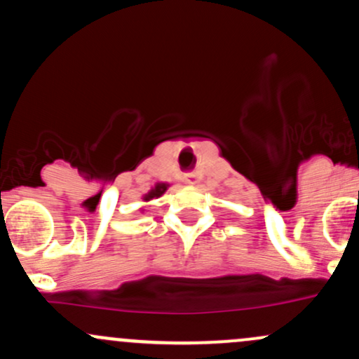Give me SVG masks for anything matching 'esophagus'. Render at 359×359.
Listing matches in <instances>:
<instances>
[{
  "label": "esophagus",
  "instance_id": "esophagus-1",
  "mask_svg": "<svg viewBox=\"0 0 359 359\" xmlns=\"http://www.w3.org/2000/svg\"><path fill=\"white\" fill-rule=\"evenodd\" d=\"M186 182L191 184V186H196L198 184V175L196 173H189V175H186Z\"/></svg>",
  "mask_w": 359,
  "mask_h": 359
}]
</instances>
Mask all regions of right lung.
Instances as JSON below:
<instances>
[{
  "label": "right lung",
  "mask_w": 359,
  "mask_h": 359,
  "mask_svg": "<svg viewBox=\"0 0 359 359\" xmlns=\"http://www.w3.org/2000/svg\"><path fill=\"white\" fill-rule=\"evenodd\" d=\"M168 187H170V184H167V182H156L155 186L149 189L147 194L143 196V201H144V203H149V201H153V199H158L160 196L165 194V191H167ZM143 211H144V210H143Z\"/></svg>",
  "instance_id": "obj_1"
}]
</instances>
